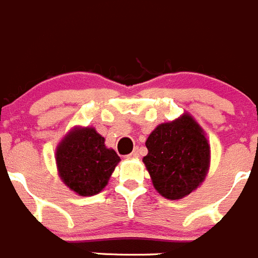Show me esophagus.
<instances>
[{
    "label": "esophagus",
    "instance_id": "esophagus-1",
    "mask_svg": "<svg viewBox=\"0 0 258 258\" xmlns=\"http://www.w3.org/2000/svg\"><path fill=\"white\" fill-rule=\"evenodd\" d=\"M138 156H139L138 150H136V151H133V152H132L131 155H127V157H129V158H134V157H138Z\"/></svg>",
    "mask_w": 258,
    "mask_h": 258
}]
</instances>
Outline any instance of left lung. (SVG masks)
I'll return each instance as SVG.
<instances>
[{"label": "left lung", "mask_w": 258, "mask_h": 258, "mask_svg": "<svg viewBox=\"0 0 258 258\" xmlns=\"http://www.w3.org/2000/svg\"><path fill=\"white\" fill-rule=\"evenodd\" d=\"M143 157L156 190L167 200H180L205 180L210 165V146L192 116L158 125L146 141Z\"/></svg>", "instance_id": "1"}]
</instances>
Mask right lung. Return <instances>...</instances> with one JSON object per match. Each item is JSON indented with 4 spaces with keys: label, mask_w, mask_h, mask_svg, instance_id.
Segmentation results:
<instances>
[{
    "label": "right lung",
    "mask_w": 258,
    "mask_h": 258,
    "mask_svg": "<svg viewBox=\"0 0 258 258\" xmlns=\"http://www.w3.org/2000/svg\"><path fill=\"white\" fill-rule=\"evenodd\" d=\"M120 157L106 148L105 138L93 127L74 129L56 151V162L63 183L78 195L100 193L107 184Z\"/></svg>",
    "instance_id": "1"
}]
</instances>
